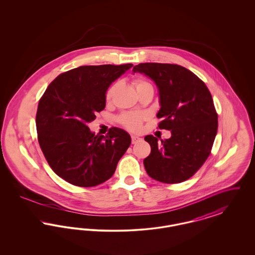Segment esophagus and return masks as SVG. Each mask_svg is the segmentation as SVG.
Here are the masks:
<instances>
[{"label": "esophagus", "instance_id": "obj_1", "mask_svg": "<svg viewBox=\"0 0 255 255\" xmlns=\"http://www.w3.org/2000/svg\"><path fill=\"white\" fill-rule=\"evenodd\" d=\"M131 137H132V143L133 144H135L138 141H141V139H142L140 136H137V135H132Z\"/></svg>", "mask_w": 255, "mask_h": 255}]
</instances>
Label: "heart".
Returning a JSON list of instances; mask_svg holds the SVG:
<instances>
[{"label":"heart","instance_id":"obj_1","mask_svg":"<svg viewBox=\"0 0 255 255\" xmlns=\"http://www.w3.org/2000/svg\"><path fill=\"white\" fill-rule=\"evenodd\" d=\"M133 85L135 87V89H138L140 87L143 86L150 85L147 81L142 78H135L133 80ZM114 89L115 86L110 87L106 93V100L110 101L113 93H114ZM143 115L139 114V113H133V112H126L123 113L120 117H119V122L122 124V126H124L126 129L130 130V131H138L141 127V123L143 121Z\"/></svg>","mask_w":255,"mask_h":255}]
</instances>
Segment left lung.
<instances>
[{
    "mask_svg": "<svg viewBox=\"0 0 255 255\" xmlns=\"http://www.w3.org/2000/svg\"><path fill=\"white\" fill-rule=\"evenodd\" d=\"M133 73L148 76L157 86L159 129L171 131V137H144L151 146L143 164L147 174L164 183L188 180L208 158L217 129L218 117L206 84L192 72L179 65L141 63Z\"/></svg>",
    "mask_w": 255,
    "mask_h": 255,
    "instance_id": "obj_1",
    "label": "left lung"
}]
</instances>
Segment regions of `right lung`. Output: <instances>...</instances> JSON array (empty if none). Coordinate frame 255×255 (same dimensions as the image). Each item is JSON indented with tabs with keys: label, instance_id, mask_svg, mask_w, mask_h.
<instances>
[{
	"label": "right lung",
	"instance_id": "add662e5",
	"mask_svg": "<svg viewBox=\"0 0 255 255\" xmlns=\"http://www.w3.org/2000/svg\"><path fill=\"white\" fill-rule=\"evenodd\" d=\"M133 64L81 66L58 75L38 104V141L49 166L60 178L81 187L96 186L114 175L131 144V136L113 127L107 135L88 123L106 106L110 85Z\"/></svg>",
	"mask_w": 255,
	"mask_h": 255
}]
</instances>
